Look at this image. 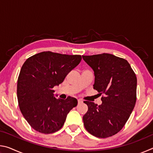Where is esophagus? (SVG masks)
Listing matches in <instances>:
<instances>
[{
    "mask_svg": "<svg viewBox=\"0 0 153 153\" xmlns=\"http://www.w3.org/2000/svg\"><path fill=\"white\" fill-rule=\"evenodd\" d=\"M77 101H78L79 104H81V103L83 102V100L82 99H78V100H77Z\"/></svg>",
    "mask_w": 153,
    "mask_h": 153,
    "instance_id": "34e87169",
    "label": "esophagus"
}]
</instances>
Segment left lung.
Segmentation results:
<instances>
[{
  "label": "left lung",
  "instance_id": "left-lung-1",
  "mask_svg": "<svg viewBox=\"0 0 153 153\" xmlns=\"http://www.w3.org/2000/svg\"><path fill=\"white\" fill-rule=\"evenodd\" d=\"M94 72V89L102 103L84 101L88 109L83 117L86 130L97 138L118 133L125 126L135 107L137 78L130 65L123 58L102 53L82 56Z\"/></svg>",
  "mask_w": 153,
  "mask_h": 153
}]
</instances>
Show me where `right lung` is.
<instances>
[{"mask_svg": "<svg viewBox=\"0 0 153 153\" xmlns=\"http://www.w3.org/2000/svg\"><path fill=\"white\" fill-rule=\"evenodd\" d=\"M81 60V55L45 51L25 61L17 79V100L22 115L36 131L48 134L59 130L67 114L77 106L75 98H55L53 88Z\"/></svg>", "mask_w": 153, "mask_h": 153, "instance_id": "1", "label": "right lung"}]
</instances>
